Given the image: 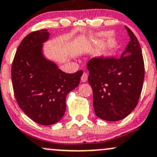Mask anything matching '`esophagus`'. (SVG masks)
Returning <instances> with one entry per match:
<instances>
[{"mask_svg": "<svg viewBox=\"0 0 157 157\" xmlns=\"http://www.w3.org/2000/svg\"><path fill=\"white\" fill-rule=\"evenodd\" d=\"M88 80V75L86 72H84L83 74H82V75L81 76V81L82 82H86Z\"/></svg>", "mask_w": 157, "mask_h": 157, "instance_id": "34e87169", "label": "esophagus"}]
</instances>
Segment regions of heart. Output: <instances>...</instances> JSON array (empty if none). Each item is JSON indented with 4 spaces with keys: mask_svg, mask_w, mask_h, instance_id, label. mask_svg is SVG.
Returning a JSON list of instances; mask_svg holds the SVG:
<instances>
[{
    "mask_svg": "<svg viewBox=\"0 0 157 157\" xmlns=\"http://www.w3.org/2000/svg\"><path fill=\"white\" fill-rule=\"evenodd\" d=\"M108 34L109 33H108L107 32H100V33H98L95 34V35L94 36V39L102 38V37L106 36H107ZM115 44H116V40H115V39L113 36L109 35V37H108L107 41H106V45H105L104 48L99 53L100 56H105L106 55H107L108 53H109V51L115 47Z\"/></svg>",
    "mask_w": 157,
    "mask_h": 157,
    "instance_id": "heart-1",
    "label": "heart"
}]
</instances>
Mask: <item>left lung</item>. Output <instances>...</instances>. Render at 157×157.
Instances as JSON below:
<instances>
[{"mask_svg": "<svg viewBox=\"0 0 157 157\" xmlns=\"http://www.w3.org/2000/svg\"><path fill=\"white\" fill-rule=\"evenodd\" d=\"M130 42L120 58H92L87 64L88 81L98 118L109 121L124 118L135 109L142 92L144 64L140 44L128 27Z\"/></svg>", "mask_w": 157, "mask_h": 157, "instance_id": "1", "label": "left lung"}]
</instances>
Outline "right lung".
<instances>
[{
    "label": "right lung",
    "instance_id": "add662e5",
    "mask_svg": "<svg viewBox=\"0 0 157 157\" xmlns=\"http://www.w3.org/2000/svg\"><path fill=\"white\" fill-rule=\"evenodd\" d=\"M47 30L33 31L23 39L12 64L13 92L19 107L42 125L57 123L65 114L67 94L78 86L82 71L67 74L42 53Z\"/></svg>",
    "mask_w": 157,
    "mask_h": 157
}]
</instances>
